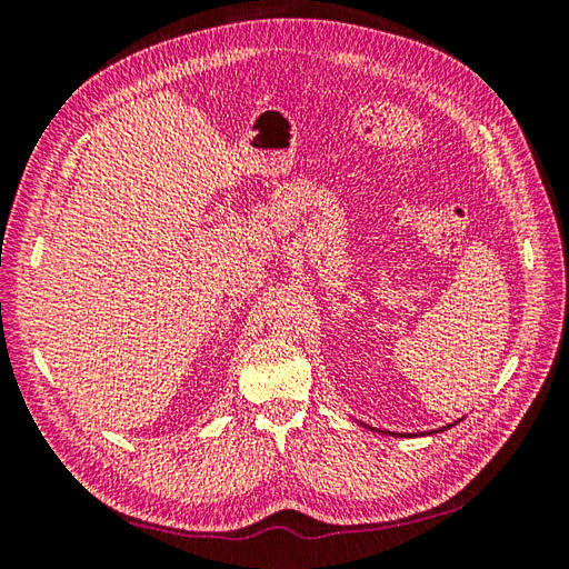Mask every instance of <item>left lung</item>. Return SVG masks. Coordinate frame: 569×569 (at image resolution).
Here are the masks:
<instances>
[{"instance_id":"8db88e82","label":"left lung","mask_w":569,"mask_h":569,"mask_svg":"<svg viewBox=\"0 0 569 569\" xmlns=\"http://www.w3.org/2000/svg\"><path fill=\"white\" fill-rule=\"evenodd\" d=\"M460 420H462V418H460ZM460 420H456V422H451V425H446V427H441V429H439V432H443V429H451V427H453V425H458ZM366 427L370 429V432H377V429H375V427H370V425H366ZM380 432H382V429H380ZM435 432H437V429H429V432H425V435H435ZM385 435H393V437H399V435H396V432H385ZM401 437H422V432H418V435H416V432H412V435H401Z\"/></svg>"}]
</instances>
